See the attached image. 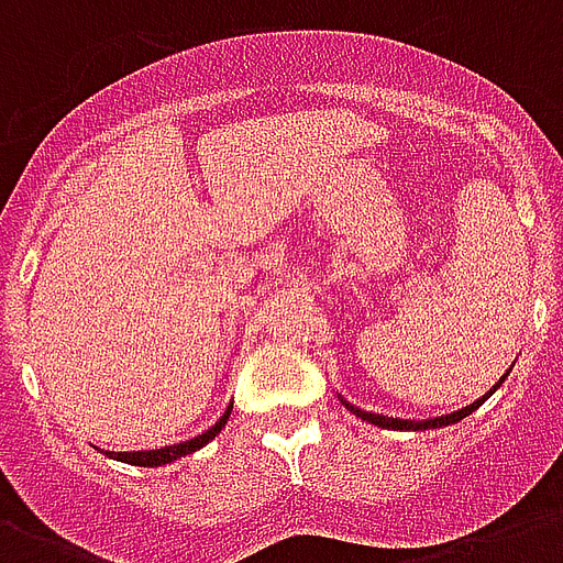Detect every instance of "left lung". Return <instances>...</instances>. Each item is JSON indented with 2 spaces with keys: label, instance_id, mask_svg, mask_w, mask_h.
<instances>
[{
  "label": "left lung",
  "instance_id": "left-lung-1",
  "mask_svg": "<svg viewBox=\"0 0 563 563\" xmlns=\"http://www.w3.org/2000/svg\"><path fill=\"white\" fill-rule=\"evenodd\" d=\"M506 376H508V371H506ZM506 376H503V379H499V383L494 385V388H490L488 394H485V397H479V400H476V402H471V406H462V409H459V411H450V415H438V418H427V420L388 418V415H376V411H365V409H360V406H353V402L347 400V397H342V394H339V400H342L344 409H351L353 415H356V418L368 420V423H374V427H383V429H400V432H423V429L453 427V423H459V420H462V418H467V415H473V411L479 409L482 402L488 400L490 394L497 391L499 385L506 383Z\"/></svg>",
  "mask_w": 563,
  "mask_h": 563
}]
</instances>
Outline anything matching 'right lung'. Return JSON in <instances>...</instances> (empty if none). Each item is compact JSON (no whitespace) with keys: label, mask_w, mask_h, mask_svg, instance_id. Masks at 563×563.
I'll return each instance as SVG.
<instances>
[{"label":"right lung","mask_w":563,"mask_h":563,"mask_svg":"<svg viewBox=\"0 0 563 563\" xmlns=\"http://www.w3.org/2000/svg\"><path fill=\"white\" fill-rule=\"evenodd\" d=\"M230 411H233V406H228V411H224V415H221V418L216 420L207 432L189 438V441H180V444L161 446V450H134V453H113V450H104V455H108V459H117V462L134 464V467H163V464L178 462V459H184V455H192L195 450H201V446L210 444L212 438L221 432V427L228 423Z\"/></svg>","instance_id":"1"}]
</instances>
